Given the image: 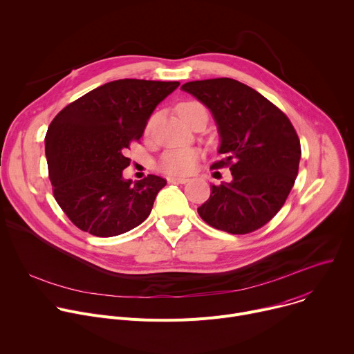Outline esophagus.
<instances>
[{"label":"esophagus","instance_id":"esophagus-1","mask_svg":"<svg viewBox=\"0 0 354 354\" xmlns=\"http://www.w3.org/2000/svg\"><path fill=\"white\" fill-rule=\"evenodd\" d=\"M186 182H189V179L186 178H175V176L168 178V183H186Z\"/></svg>","mask_w":354,"mask_h":354}]
</instances>
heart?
Returning <instances> with one entry per match:
<instances>
[{"label": "heart", "instance_id": "heart-1", "mask_svg": "<svg viewBox=\"0 0 354 354\" xmlns=\"http://www.w3.org/2000/svg\"><path fill=\"white\" fill-rule=\"evenodd\" d=\"M201 106L197 102H185L178 106V112L182 119H185L192 111ZM156 120V116L151 118L147 124V130L151 129ZM197 160V151L192 148L185 149H172L167 151V153L160 160V169L169 175H185L193 171L194 164Z\"/></svg>", "mask_w": 354, "mask_h": 354}]
</instances>
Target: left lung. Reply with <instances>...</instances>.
Returning <instances> with one entry per match:
<instances>
[{"instance_id":"1","label":"left lung","mask_w":354,"mask_h":354,"mask_svg":"<svg viewBox=\"0 0 354 354\" xmlns=\"http://www.w3.org/2000/svg\"><path fill=\"white\" fill-rule=\"evenodd\" d=\"M182 91L206 105L217 124L218 153L225 158L212 168L230 167L232 174L230 183L212 185L198 216L230 234L263 227L283 207L298 174L301 145L291 122L258 91L232 78L190 81Z\"/></svg>"}]
</instances>
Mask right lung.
I'll return each instance as SVG.
<instances>
[{
  "label": "right lung",
  "mask_w": 354,
  "mask_h": 354,
  "mask_svg": "<svg viewBox=\"0 0 354 354\" xmlns=\"http://www.w3.org/2000/svg\"><path fill=\"white\" fill-rule=\"evenodd\" d=\"M178 86V81H112L74 100L50 123L44 138L48 178L59 206L80 230L115 236L149 216L167 180L157 175L124 179L126 151Z\"/></svg>",
  "instance_id": "obj_1"
}]
</instances>
